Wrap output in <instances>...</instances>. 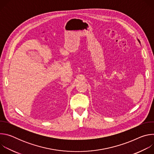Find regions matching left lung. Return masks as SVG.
<instances>
[{"mask_svg":"<svg viewBox=\"0 0 154 154\" xmlns=\"http://www.w3.org/2000/svg\"><path fill=\"white\" fill-rule=\"evenodd\" d=\"M138 41H139V42L140 43V40H139V39H138Z\"/></svg>","mask_w":154,"mask_h":154,"instance_id":"1","label":"left lung"}]
</instances>
